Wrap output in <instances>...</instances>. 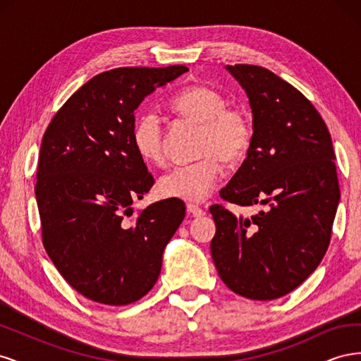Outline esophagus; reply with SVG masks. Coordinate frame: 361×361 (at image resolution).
<instances>
[{
	"label": "esophagus",
	"instance_id": "esophagus-1",
	"mask_svg": "<svg viewBox=\"0 0 361 361\" xmlns=\"http://www.w3.org/2000/svg\"><path fill=\"white\" fill-rule=\"evenodd\" d=\"M187 211L192 216H203L204 215V209L197 203H188L187 204Z\"/></svg>",
	"mask_w": 361,
	"mask_h": 361
}]
</instances>
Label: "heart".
<instances>
[{"label":"heart","mask_w":361,"mask_h":361,"mask_svg":"<svg viewBox=\"0 0 361 361\" xmlns=\"http://www.w3.org/2000/svg\"><path fill=\"white\" fill-rule=\"evenodd\" d=\"M174 113L200 125L197 137L199 159L180 164L164 173L158 190L164 197L202 202L212 192L223 173V159L235 162L245 155L253 140V123L239 106H226L224 96L211 87L191 85L170 101ZM134 149L150 164H162L164 133L154 111L140 114L133 126Z\"/></svg>","instance_id":"obj_1"}]
</instances>
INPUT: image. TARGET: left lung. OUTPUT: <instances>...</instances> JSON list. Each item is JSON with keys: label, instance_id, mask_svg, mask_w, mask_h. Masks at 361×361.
<instances>
[{"label": "left lung", "instance_id": "8db88e82", "mask_svg": "<svg viewBox=\"0 0 361 361\" xmlns=\"http://www.w3.org/2000/svg\"><path fill=\"white\" fill-rule=\"evenodd\" d=\"M227 71L250 99L253 140L220 197L265 207L245 218L212 204L211 253L228 289L250 300H276L297 289L330 245L341 199L336 155L329 128L300 90L253 64Z\"/></svg>", "mask_w": 361, "mask_h": 361}]
</instances>
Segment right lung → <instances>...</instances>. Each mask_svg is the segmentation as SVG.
<instances>
[{
  "label": "right lung",
  "mask_w": 361,
  "mask_h": 361,
  "mask_svg": "<svg viewBox=\"0 0 361 361\" xmlns=\"http://www.w3.org/2000/svg\"><path fill=\"white\" fill-rule=\"evenodd\" d=\"M188 68H118L76 90L42 140L36 199L42 243L63 279L106 305L135 302L154 288L185 204L161 200L133 216L155 179L134 149V111Z\"/></svg>",
  "instance_id": "obj_1"
}]
</instances>
